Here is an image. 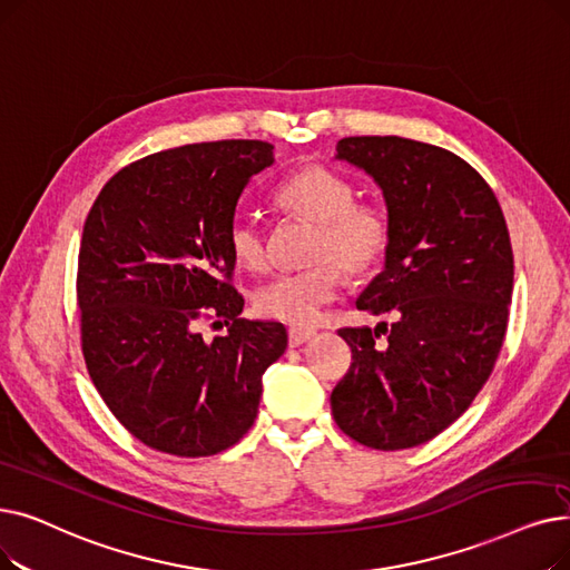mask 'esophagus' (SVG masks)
<instances>
[{
	"label": "esophagus",
	"mask_w": 570,
	"mask_h": 570,
	"mask_svg": "<svg viewBox=\"0 0 570 570\" xmlns=\"http://www.w3.org/2000/svg\"><path fill=\"white\" fill-rule=\"evenodd\" d=\"M316 335V331L312 328H288V344L291 346H301L307 340H312Z\"/></svg>",
	"instance_id": "1"
}]
</instances>
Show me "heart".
<instances>
[{"label": "heart", "instance_id": "obj_1", "mask_svg": "<svg viewBox=\"0 0 570 570\" xmlns=\"http://www.w3.org/2000/svg\"><path fill=\"white\" fill-rule=\"evenodd\" d=\"M275 200L284 212L318 226L312 244V261L318 263L265 282L256 291V307L284 324L312 326L340 295L342 269L361 277L382 261L391 235L389 216L377 203L354 200V184L321 165L295 171L277 188ZM228 246L246 269L258 272L269 263L265 228L249 212L233 216Z\"/></svg>", "mask_w": 570, "mask_h": 570}]
</instances>
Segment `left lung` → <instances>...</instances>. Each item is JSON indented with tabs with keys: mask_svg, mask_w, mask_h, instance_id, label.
I'll return each instance as SVG.
<instances>
[{
	"mask_svg": "<svg viewBox=\"0 0 570 570\" xmlns=\"http://www.w3.org/2000/svg\"><path fill=\"white\" fill-rule=\"evenodd\" d=\"M335 151L384 195V269L356 307L391 326L340 331L352 365L331 393L333 416L365 448H416L456 422L499 358L514 275L508 226L489 184L448 148L344 137Z\"/></svg>",
	"mask_w": 570,
	"mask_h": 570,
	"instance_id": "left-lung-1",
	"label": "left lung"
}]
</instances>
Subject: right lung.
Here are the masks:
<instances>
[{
	"label": "right lung",
	"instance_id": "add662e5",
	"mask_svg": "<svg viewBox=\"0 0 570 570\" xmlns=\"http://www.w3.org/2000/svg\"><path fill=\"white\" fill-rule=\"evenodd\" d=\"M272 144L224 139L146 156L105 184L79 249L77 301L90 380L148 448L212 456L254 426L263 373L286 350L277 321L239 318L228 226ZM212 315L229 331L207 343Z\"/></svg>",
	"mask_w": 570,
	"mask_h": 570
}]
</instances>
